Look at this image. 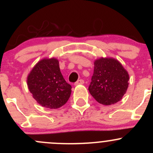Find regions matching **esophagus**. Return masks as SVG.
Returning a JSON list of instances; mask_svg holds the SVG:
<instances>
[{
  "label": "esophagus",
  "instance_id": "esophagus-1",
  "mask_svg": "<svg viewBox=\"0 0 153 153\" xmlns=\"http://www.w3.org/2000/svg\"><path fill=\"white\" fill-rule=\"evenodd\" d=\"M84 84V81L83 79H79L75 83V85H78V84Z\"/></svg>",
  "mask_w": 153,
  "mask_h": 153
}]
</instances>
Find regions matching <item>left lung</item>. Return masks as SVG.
<instances>
[{"label":"left lung","instance_id":"left-lung-1","mask_svg":"<svg viewBox=\"0 0 153 153\" xmlns=\"http://www.w3.org/2000/svg\"><path fill=\"white\" fill-rule=\"evenodd\" d=\"M94 65L89 86L92 96L104 105L118 102L129 85L127 72L118 61L112 58H100L95 61Z\"/></svg>","mask_w":153,"mask_h":153}]
</instances>
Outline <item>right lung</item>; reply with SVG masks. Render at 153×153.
<instances>
[{"label": "right lung", "mask_w": 153, "mask_h": 153, "mask_svg": "<svg viewBox=\"0 0 153 153\" xmlns=\"http://www.w3.org/2000/svg\"><path fill=\"white\" fill-rule=\"evenodd\" d=\"M27 85L37 102L49 109L64 105L72 92V86L63 77L55 58L39 61L29 75Z\"/></svg>", "instance_id": "right-lung-1"}]
</instances>
